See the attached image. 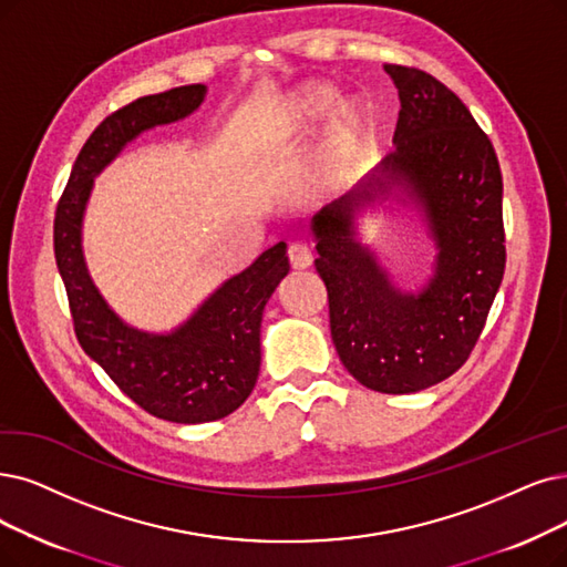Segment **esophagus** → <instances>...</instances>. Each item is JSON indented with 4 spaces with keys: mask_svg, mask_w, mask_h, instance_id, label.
Here are the masks:
<instances>
[{
    "mask_svg": "<svg viewBox=\"0 0 567 567\" xmlns=\"http://www.w3.org/2000/svg\"><path fill=\"white\" fill-rule=\"evenodd\" d=\"M288 260H290V267H292V269H307V267L311 265L313 256H311L307 244L298 241V244H290V246H288Z\"/></svg>",
    "mask_w": 567,
    "mask_h": 567,
    "instance_id": "esophagus-1",
    "label": "esophagus"
}]
</instances>
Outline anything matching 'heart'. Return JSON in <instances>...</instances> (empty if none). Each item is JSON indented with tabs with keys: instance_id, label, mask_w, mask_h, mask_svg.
Returning <instances> with one entry per match:
<instances>
[{
	"instance_id": "obj_1",
	"label": "heart",
	"mask_w": 567,
	"mask_h": 567,
	"mask_svg": "<svg viewBox=\"0 0 567 567\" xmlns=\"http://www.w3.org/2000/svg\"><path fill=\"white\" fill-rule=\"evenodd\" d=\"M337 104L339 95L330 85H311L298 97L296 106H292V123H296L300 134H305L321 118H326ZM372 137L374 127L365 111L344 109L339 113L319 151V163H316L319 184L328 190L347 188L360 174V169L365 167L372 148Z\"/></svg>"
}]
</instances>
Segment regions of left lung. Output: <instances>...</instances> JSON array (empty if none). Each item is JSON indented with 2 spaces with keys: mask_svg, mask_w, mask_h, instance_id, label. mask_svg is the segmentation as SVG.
<instances>
[{
  "mask_svg": "<svg viewBox=\"0 0 567 567\" xmlns=\"http://www.w3.org/2000/svg\"><path fill=\"white\" fill-rule=\"evenodd\" d=\"M383 70L400 95L398 148L311 228L339 360L362 386L402 395L463 368L486 326L507 260L503 174L488 134L454 90L416 66ZM393 183L420 202L441 251L419 297L400 293L350 228L352 209Z\"/></svg>",
  "mask_w": 567,
  "mask_h": 567,
  "instance_id": "8db88e82",
  "label": "left lung"
}]
</instances>
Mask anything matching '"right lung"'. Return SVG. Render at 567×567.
Listing matches in <instances>:
<instances>
[{
	"label": "right lung",
	"mask_w": 567,
	"mask_h": 567,
	"mask_svg": "<svg viewBox=\"0 0 567 567\" xmlns=\"http://www.w3.org/2000/svg\"><path fill=\"white\" fill-rule=\"evenodd\" d=\"M205 93L199 83L181 85L106 116L83 144L53 223L55 262L81 349L134 404L172 423L218 421L251 395L260 372L262 309L290 269L286 244L267 248L251 267L225 281L176 332L146 334L127 328L90 281L81 254V216L93 176L130 140L188 116Z\"/></svg>",
	"instance_id": "obj_1"
}]
</instances>
